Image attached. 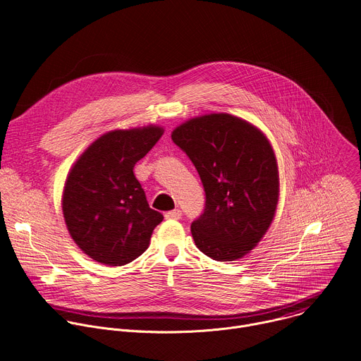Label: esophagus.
Returning a JSON list of instances; mask_svg holds the SVG:
<instances>
[{
    "label": "esophagus",
    "instance_id": "34e87169",
    "mask_svg": "<svg viewBox=\"0 0 361 361\" xmlns=\"http://www.w3.org/2000/svg\"><path fill=\"white\" fill-rule=\"evenodd\" d=\"M167 220H180L181 219V210H173V212H169V213H166V216H164Z\"/></svg>",
    "mask_w": 361,
    "mask_h": 361
}]
</instances>
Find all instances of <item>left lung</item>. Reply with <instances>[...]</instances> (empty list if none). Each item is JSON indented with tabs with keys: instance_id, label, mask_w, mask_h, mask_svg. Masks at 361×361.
<instances>
[{
	"instance_id": "8db88e82",
	"label": "left lung",
	"mask_w": 361,
	"mask_h": 361,
	"mask_svg": "<svg viewBox=\"0 0 361 361\" xmlns=\"http://www.w3.org/2000/svg\"><path fill=\"white\" fill-rule=\"evenodd\" d=\"M171 138L205 191L204 213L191 224L195 245L216 262L241 259L262 241L277 210L279 167L269 138L226 113L190 118Z\"/></svg>"
}]
</instances>
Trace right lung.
Returning a JSON list of instances; mask_svg holds the SVG:
<instances>
[{
  "mask_svg": "<svg viewBox=\"0 0 361 361\" xmlns=\"http://www.w3.org/2000/svg\"><path fill=\"white\" fill-rule=\"evenodd\" d=\"M164 128L113 130L92 141L68 171L63 190L67 230L84 254L106 266H124L149 245L163 214L149 209L134 166Z\"/></svg>",
  "mask_w": 361,
  "mask_h": 361,
  "instance_id": "right-lung-1",
  "label": "right lung"
}]
</instances>
